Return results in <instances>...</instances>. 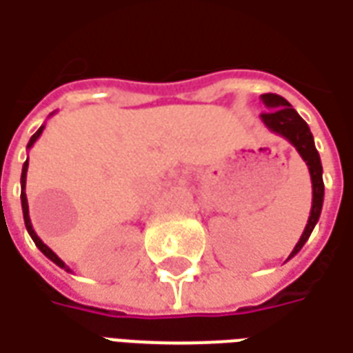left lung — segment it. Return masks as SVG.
Listing matches in <instances>:
<instances>
[{
    "label": "left lung",
    "instance_id": "left-lung-1",
    "mask_svg": "<svg viewBox=\"0 0 353 353\" xmlns=\"http://www.w3.org/2000/svg\"><path fill=\"white\" fill-rule=\"evenodd\" d=\"M263 104L267 106L268 112L261 114V121L265 123L268 131L276 133V135L284 137L290 145L296 146L299 157L303 158V162L309 168V176H311V187H313V203H311V212H309L307 226L303 230V234L299 237V241L294 247V251L290 253V257H296L301 251V247L305 245V241L311 236L313 228L317 226L321 210H323V201H325V183H323V164H321V157H319L317 148H315V141L311 135V129L303 121V117L297 114L288 102L286 98L278 94H261Z\"/></svg>",
    "mask_w": 353,
    "mask_h": 353
}]
</instances>
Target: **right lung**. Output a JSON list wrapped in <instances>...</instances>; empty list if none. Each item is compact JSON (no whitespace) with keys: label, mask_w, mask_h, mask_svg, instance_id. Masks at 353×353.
Wrapping results in <instances>:
<instances>
[{"label":"right lung","mask_w":353,"mask_h":353,"mask_svg":"<svg viewBox=\"0 0 353 353\" xmlns=\"http://www.w3.org/2000/svg\"><path fill=\"white\" fill-rule=\"evenodd\" d=\"M44 127L46 125H40V129L36 131L34 135L30 137V141H28V145H26V148H30V146L34 145L36 141H38V137L42 135V131H44ZM26 170H28V158H26V162L23 164V174H21V205H23V216H25V226H26V232L30 234V237H32V241L36 243V247L44 253L46 257L50 259V261H54L56 263L57 267L59 268H65L67 272H71V268L67 267L65 263L61 261V259L57 257L56 253L50 249V247L46 245L44 241L40 239V237L36 236V232H34V228H32V224H30V216H28V201H26V193H25V185H26Z\"/></svg>","instance_id":"1"}]
</instances>
